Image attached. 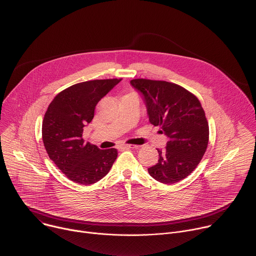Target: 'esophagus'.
<instances>
[{
    "label": "esophagus",
    "instance_id": "1",
    "mask_svg": "<svg viewBox=\"0 0 256 256\" xmlns=\"http://www.w3.org/2000/svg\"><path fill=\"white\" fill-rule=\"evenodd\" d=\"M138 146H134V144H122L118 146L120 150H130V148H136Z\"/></svg>",
    "mask_w": 256,
    "mask_h": 256
}]
</instances>
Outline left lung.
<instances>
[{
  "mask_svg": "<svg viewBox=\"0 0 256 256\" xmlns=\"http://www.w3.org/2000/svg\"><path fill=\"white\" fill-rule=\"evenodd\" d=\"M130 84L144 98L148 120L168 138L158 150V162L148 174L164 184L177 183L188 177L202 160L209 142V126L201 102L178 84L138 78Z\"/></svg>",
  "mask_w": 256,
  "mask_h": 256,
  "instance_id": "obj_1",
  "label": "left lung"
}]
</instances>
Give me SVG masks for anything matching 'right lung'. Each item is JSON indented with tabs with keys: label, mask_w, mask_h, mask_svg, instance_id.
Listing matches in <instances>:
<instances>
[{
	"label": "right lung",
	"mask_w": 256,
	"mask_h": 256,
	"mask_svg": "<svg viewBox=\"0 0 256 256\" xmlns=\"http://www.w3.org/2000/svg\"><path fill=\"white\" fill-rule=\"evenodd\" d=\"M122 78L76 83L59 92L49 104L42 138L49 158L71 181L92 185L102 179L118 158L116 148L100 150L84 142L83 128L94 116L98 102Z\"/></svg>",
	"instance_id": "1"
}]
</instances>
